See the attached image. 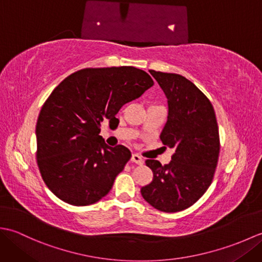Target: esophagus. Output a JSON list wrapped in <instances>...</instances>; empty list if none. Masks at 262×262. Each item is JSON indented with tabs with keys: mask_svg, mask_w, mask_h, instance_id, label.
I'll use <instances>...</instances> for the list:
<instances>
[{
	"mask_svg": "<svg viewBox=\"0 0 262 262\" xmlns=\"http://www.w3.org/2000/svg\"><path fill=\"white\" fill-rule=\"evenodd\" d=\"M130 160H132V162H134L136 164H143V159L138 154H133Z\"/></svg>",
	"mask_w": 262,
	"mask_h": 262,
	"instance_id": "1",
	"label": "esophagus"
}]
</instances>
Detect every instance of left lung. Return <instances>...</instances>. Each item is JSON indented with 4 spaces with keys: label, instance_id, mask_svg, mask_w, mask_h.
<instances>
[{
    "label": "left lung",
    "instance_id": "left-lung-1",
    "mask_svg": "<svg viewBox=\"0 0 262 262\" xmlns=\"http://www.w3.org/2000/svg\"><path fill=\"white\" fill-rule=\"evenodd\" d=\"M149 73L168 99V120L160 138L174 153L165 165L145 161L153 180L141 193L154 208L176 213L196 203L213 181L220 154L219 126L208 98L191 81L174 73Z\"/></svg>",
    "mask_w": 262,
    "mask_h": 262
}]
</instances>
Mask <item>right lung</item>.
<instances>
[{
  "instance_id": "add662e5",
  "label": "right lung",
  "mask_w": 262,
  "mask_h": 262,
  "mask_svg": "<svg viewBox=\"0 0 262 262\" xmlns=\"http://www.w3.org/2000/svg\"><path fill=\"white\" fill-rule=\"evenodd\" d=\"M154 84L133 66L83 69L54 89L36 125L37 163L55 196L74 206L99 202L113 188L132 154L110 147L100 136L104 119Z\"/></svg>"
}]
</instances>
